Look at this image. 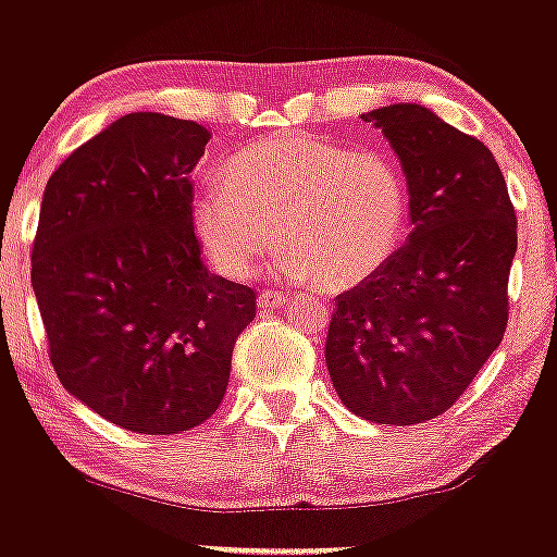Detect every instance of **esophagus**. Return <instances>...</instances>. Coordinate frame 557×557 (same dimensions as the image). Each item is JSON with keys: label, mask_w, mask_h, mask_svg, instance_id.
Returning a JSON list of instances; mask_svg holds the SVG:
<instances>
[{"label": "esophagus", "mask_w": 557, "mask_h": 557, "mask_svg": "<svg viewBox=\"0 0 557 557\" xmlns=\"http://www.w3.org/2000/svg\"><path fill=\"white\" fill-rule=\"evenodd\" d=\"M285 300H287V293L274 290V287H264V290L259 293V309H277V306H283Z\"/></svg>", "instance_id": "obj_1"}]
</instances>
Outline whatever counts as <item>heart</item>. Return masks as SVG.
Returning a JSON list of instances; mask_svg holds the SVG:
<instances>
[{
    "mask_svg": "<svg viewBox=\"0 0 557 557\" xmlns=\"http://www.w3.org/2000/svg\"><path fill=\"white\" fill-rule=\"evenodd\" d=\"M406 216V185L385 154L311 136L246 146L225 164V183L194 198L198 246L230 280L251 277L277 235L285 272L356 285L387 264Z\"/></svg>",
    "mask_w": 557,
    "mask_h": 557,
    "instance_id": "heart-1",
    "label": "heart"
}]
</instances>
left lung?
I'll return each instance as SVG.
<instances>
[{
    "mask_svg": "<svg viewBox=\"0 0 557 557\" xmlns=\"http://www.w3.org/2000/svg\"><path fill=\"white\" fill-rule=\"evenodd\" d=\"M361 117L400 159L413 230L380 272L335 298L324 359L356 417L421 424L461 398L503 341L516 212L479 138L408 101Z\"/></svg>",
    "mask_w": 557,
    "mask_h": 557,
    "instance_id": "8db88e82",
    "label": "left lung"
}]
</instances>
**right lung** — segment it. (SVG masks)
<instances>
[{"mask_svg":"<svg viewBox=\"0 0 557 557\" xmlns=\"http://www.w3.org/2000/svg\"><path fill=\"white\" fill-rule=\"evenodd\" d=\"M209 131L133 112L44 190L30 283L67 393L123 430L177 434L225 398L257 293L207 270L190 172Z\"/></svg>","mask_w":557,"mask_h":557,"instance_id":"add662e5","label":"right lung"}]
</instances>
